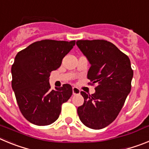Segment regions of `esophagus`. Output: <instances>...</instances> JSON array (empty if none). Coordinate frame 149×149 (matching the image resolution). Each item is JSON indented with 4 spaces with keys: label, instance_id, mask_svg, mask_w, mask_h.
<instances>
[{
    "label": "esophagus",
    "instance_id": "34e87169",
    "mask_svg": "<svg viewBox=\"0 0 149 149\" xmlns=\"http://www.w3.org/2000/svg\"><path fill=\"white\" fill-rule=\"evenodd\" d=\"M72 93H73V95L80 94V93H81V90H80L78 88L74 86V87L72 88Z\"/></svg>",
    "mask_w": 149,
    "mask_h": 149
}]
</instances>
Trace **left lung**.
<instances>
[{
  "mask_svg": "<svg viewBox=\"0 0 149 149\" xmlns=\"http://www.w3.org/2000/svg\"><path fill=\"white\" fill-rule=\"evenodd\" d=\"M76 44L91 65L87 78L98 84L94 94L81 92L84 102L77 114L84 125L99 130L115 120L131 92V61L106 40H78Z\"/></svg>",
  "mask_w": 149,
  "mask_h": 149,
  "instance_id": "left-lung-1",
  "label": "left lung"
}]
</instances>
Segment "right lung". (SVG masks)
<instances>
[{
	"label": "right lung",
	"mask_w": 149,
	"mask_h": 149,
	"mask_svg": "<svg viewBox=\"0 0 149 149\" xmlns=\"http://www.w3.org/2000/svg\"><path fill=\"white\" fill-rule=\"evenodd\" d=\"M74 45L75 41L45 39L30 45L15 56L11 68L12 88L22 115L31 123L45 126L54 122L62 104L72 96L69 84L51 89L49 77Z\"/></svg>",
	"instance_id": "1"
}]
</instances>
